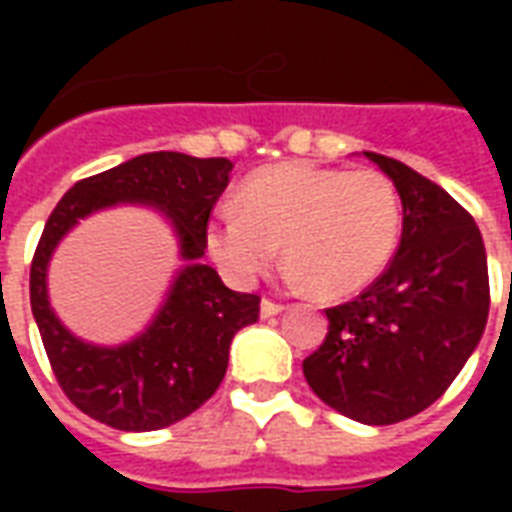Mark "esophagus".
Segmentation results:
<instances>
[{"label": "esophagus", "mask_w": 512, "mask_h": 512, "mask_svg": "<svg viewBox=\"0 0 512 512\" xmlns=\"http://www.w3.org/2000/svg\"><path fill=\"white\" fill-rule=\"evenodd\" d=\"M282 310H285V307L277 304V301H271V299L260 301V315H263V318H274V315H279Z\"/></svg>", "instance_id": "obj_1"}]
</instances>
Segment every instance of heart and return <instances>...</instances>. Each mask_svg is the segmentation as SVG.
Here are the masks:
<instances>
[{
    "label": "heart",
    "instance_id": "heart-1",
    "mask_svg": "<svg viewBox=\"0 0 512 512\" xmlns=\"http://www.w3.org/2000/svg\"><path fill=\"white\" fill-rule=\"evenodd\" d=\"M400 230V194L376 169L279 164L249 175L235 202L213 211L205 249L227 282L246 288L285 244L290 279L340 299L384 274Z\"/></svg>",
    "mask_w": 512,
    "mask_h": 512
}]
</instances>
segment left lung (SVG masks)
<instances>
[{"label": "left lung", "instance_id": "8db88e82", "mask_svg": "<svg viewBox=\"0 0 512 512\" xmlns=\"http://www.w3.org/2000/svg\"><path fill=\"white\" fill-rule=\"evenodd\" d=\"M403 202L397 255L370 288L326 310L329 334L304 359L326 406L392 425L436 403L474 354L488 321V260L469 213L403 161L365 150Z\"/></svg>", "mask_w": 512, "mask_h": 512}]
</instances>
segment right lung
Wrapping results in <instances>:
<instances>
[{"mask_svg": "<svg viewBox=\"0 0 512 512\" xmlns=\"http://www.w3.org/2000/svg\"><path fill=\"white\" fill-rule=\"evenodd\" d=\"M233 164L158 150L79 180L51 211L29 271L32 315L62 392L87 417L117 430H161L189 417L219 389L230 343L257 321L260 296L235 293L205 257V227ZM147 204L176 230L184 266L142 333L120 346L87 344L56 318L48 263L56 246L90 212Z\"/></svg>", "mask_w": 512, "mask_h": 512, "instance_id": "1", "label": "right lung"}]
</instances>
